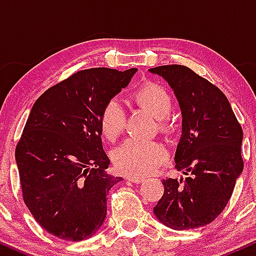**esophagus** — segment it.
I'll return each mask as SVG.
<instances>
[{
  "label": "esophagus",
  "mask_w": 256,
  "mask_h": 256,
  "mask_svg": "<svg viewBox=\"0 0 256 256\" xmlns=\"http://www.w3.org/2000/svg\"><path fill=\"white\" fill-rule=\"evenodd\" d=\"M128 180L132 182V183H134V184H140V183H143V182H144V178L134 177V176H132V177H128Z\"/></svg>",
  "instance_id": "1"
}]
</instances>
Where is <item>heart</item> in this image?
<instances>
[{"label": "heart", "instance_id": "1", "mask_svg": "<svg viewBox=\"0 0 256 256\" xmlns=\"http://www.w3.org/2000/svg\"><path fill=\"white\" fill-rule=\"evenodd\" d=\"M138 104L144 107L158 120L165 130H171L173 122L168 116L173 108V100L165 88L158 84H146L134 94ZM126 125V112L118 98L106 104L101 114V130L108 140H114L122 134ZM167 149L154 140L128 138L113 152L116 168L125 174L146 176L154 172L167 160Z\"/></svg>", "mask_w": 256, "mask_h": 256}]
</instances>
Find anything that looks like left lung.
<instances>
[{
    "label": "left lung",
    "mask_w": 256,
    "mask_h": 256,
    "mask_svg": "<svg viewBox=\"0 0 256 256\" xmlns=\"http://www.w3.org/2000/svg\"><path fill=\"white\" fill-rule=\"evenodd\" d=\"M168 83L182 110L176 168L186 178L164 179L155 216L177 231L212 222L230 200L243 171V131L230 102L216 85L182 64L149 70Z\"/></svg>",
    "instance_id": "obj_1"
}]
</instances>
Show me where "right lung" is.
<instances>
[{"label": "right lung", "mask_w": 256, "mask_h": 256, "mask_svg": "<svg viewBox=\"0 0 256 256\" xmlns=\"http://www.w3.org/2000/svg\"><path fill=\"white\" fill-rule=\"evenodd\" d=\"M137 68H90L64 79L30 112L16 149L22 198L36 222L64 240L100 230L107 195L122 177L104 173L110 161L101 140V114Z\"/></svg>", "instance_id": "add662e5"}]
</instances>
